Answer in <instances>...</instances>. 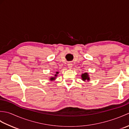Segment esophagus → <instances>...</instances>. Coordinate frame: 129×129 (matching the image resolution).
<instances>
[{"label": "esophagus", "mask_w": 129, "mask_h": 129, "mask_svg": "<svg viewBox=\"0 0 129 129\" xmlns=\"http://www.w3.org/2000/svg\"><path fill=\"white\" fill-rule=\"evenodd\" d=\"M68 68H69V69H71L72 68V67H73V64L72 62H68Z\"/></svg>", "instance_id": "34e87169"}]
</instances>
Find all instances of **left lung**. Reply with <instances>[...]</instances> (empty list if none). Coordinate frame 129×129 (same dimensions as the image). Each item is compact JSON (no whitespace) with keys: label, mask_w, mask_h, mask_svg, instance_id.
Here are the masks:
<instances>
[{"label":"left lung","mask_w":129,"mask_h":129,"mask_svg":"<svg viewBox=\"0 0 129 129\" xmlns=\"http://www.w3.org/2000/svg\"><path fill=\"white\" fill-rule=\"evenodd\" d=\"M81 80L84 81H89L90 79L89 74L87 73H84L83 74H81Z\"/></svg>","instance_id":"left-lung-1"}]
</instances>
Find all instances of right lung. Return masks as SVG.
<instances>
[{
    "instance_id": "right-lung-1",
    "label": "right lung",
    "mask_w": 129,
    "mask_h": 129,
    "mask_svg": "<svg viewBox=\"0 0 129 129\" xmlns=\"http://www.w3.org/2000/svg\"><path fill=\"white\" fill-rule=\"evenodd\" d=\"M59 73V72H56L55 73V74H54V76H51L50 78L49 79H50V81H54V80H55V79H56L57 74H58Z\"/></svg>"
}]
</instances>
